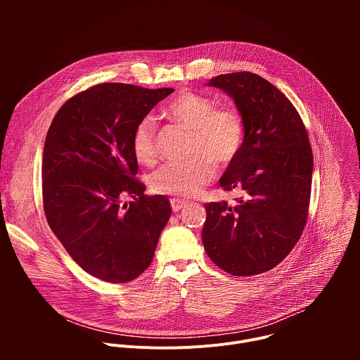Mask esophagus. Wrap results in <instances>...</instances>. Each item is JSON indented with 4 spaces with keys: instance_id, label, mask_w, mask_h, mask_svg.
<instances>
[{
    "instance_id": "esophagus-1",
    "label": "esophagus",
    "mask_w": 360,
    "mask_h": 360,
    "mask_svg": "<svg viewBox=\"0 0 360 360\" xmlns=\"http://www.w3.org/2000/svg\"><path fill=\"white\" fill-rule=\"evenodd\" d=\"M186 205H188V200H185V199H179V198H172L171 199V207H172L174 212L181 211L182 208L186 207Z\"/></svg>"
}]
</instances>
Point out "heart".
I'll list each match as a JSON object with an SVG mask.
<instances>
[{"label":"heart","instance_id":"obj_1","mask_svg":"<svg viewBox=\"0 0 360 360\" xmlns=\"http://www.w3.org/2000/svg\"><path fill=\"white\" fill-rule=\"evenodd\" d=\"M164 115L191 131L189 152L193 160L162 165L149 178L153 192L178 196L198 195L217 176V168L229 167L243 146L245 125L232 108H217L208 96L191 91L181 92L164 108ZM135 160L152 165L158 158L157 125L150 117L142 118L131 138Z\"/></svg>","mask_w":360,"mask_h":360}]
</instances>
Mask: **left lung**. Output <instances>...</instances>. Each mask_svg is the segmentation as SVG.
Returning a JSON list of instances; mask_svg holds the SVG:
<instances>
[{
  "instance_id": "obj_1",
  "label": "left lung",
  "mask_w": 360,
  "mask_h": 360,
  "mask_svg": "<svg viewBox=\"0 0 360 360\" xmlns=\"http://www.w3.org/2000/svg\"><path fill=\"white\" fill-rule=\"evenodd\" d=\"M233 101L245 125L236 160L219 179L224 191H240L205 205L202 242L212 262L235 276H252L281 264L299 240L311 202L314 155L292 102L252 72L222 74L210 81Z\"/></svg>"
}]
</instances>
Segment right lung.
Returning a JSON list of instances; mask_svg holds the SVG:
<instances>
[{
	"label": "right lung",
	"instance_id": "right-lung-1",
	"mask_svg": "<svg viewBox=\"0 0 360 360\" xmlns=\"http://www.w3.org/2000/svg\"><path fill=\"white\" fill-rule=\"evenodd\" d=\"M172 88L105 82L60 108L46 132L42 202L49 228L89 275L111 283L138 278L152 262L171 217L167 196H148L135 175L136 124ZM133 200L121 205L122 199Z\"/></svg>",
	"mask_w": 360,
	"mask_h": 360
}]
</instances>
